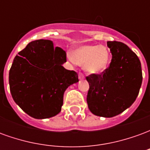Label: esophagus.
I'll return each mask as SVG.
<instances>
[{
	"label": "esophagus",
	"instance_id": "esophagus-1",
	"mask_svg": "<svg viewBox=\"0 0 150 150\" xmlns=\"http://www.w3.org/2000/svg\"><path fill=\"white\" fill-rule=\"evenodd\" d=\"M79 79H84V75H83L82 72H79Z\"/></svg>",
	"mask_w": 150,
	"mask_h": 150
}]
</instances>
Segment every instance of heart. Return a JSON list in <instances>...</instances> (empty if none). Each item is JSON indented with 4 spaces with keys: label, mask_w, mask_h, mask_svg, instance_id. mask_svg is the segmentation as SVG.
I'll list each match as a JSON object with an SVG mask.
<instances>
[{
    "label": "heart",
    "mask_w": 150,
    "mask_h": 150,
    "mask_svg": "<svg viewBox=\"0 0 150 150\" xmlns=\"http://www.w3.org/2000/svg\"><path fill=\"white\" fill-rule=\"evenodd\" d=\"M68 59L73 62L83 67L89 73L97 74L107 67L109 54L104 46L86 45L78 47L73 51L72 55L68 54Z\"/></svg>",
    "instance_id": "b5f03b06"
}]
</instances>
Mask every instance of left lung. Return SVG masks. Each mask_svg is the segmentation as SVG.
<instances>
[{
	"label": "left lung",
	"instance_id": "8db88e82",
	"mask_svg": "<svg viewBox=\"0 0 150 150\" xmlns=\"http://www.w3.org/2000/svg\"><path fill=\"white\" fill-rule=\"evenodd\" d=\"M112 61L101 74L86 77L88 108L96 116L112 117L129 108L138 96L142 71L137 55L125 43L108 42Z\"/></svg>",
	"mask_w": 150,
	"mask_h": 150
}]
</instances>
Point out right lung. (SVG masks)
I'll use <instances>...</instances> for the list:
<instances>
[{
	"instance_id": "obj_1",
	"label": "right lung",
	"mask_w": 150,
	"mask_h": 150,
	"mask_svg": "<svg viewBox=\"0 0 150 150\" xmlns=\"http://www.w3.org/2000/svg\"><path fill=\"white\" fill-rule=\"evenodd\" d=\"M9 70V88L15 103L29 116L46 119L61 111L63 94L79 82L78 74L67 70V54L52 41H33L18 53Z\"/></svg>"
}]
</instances>
